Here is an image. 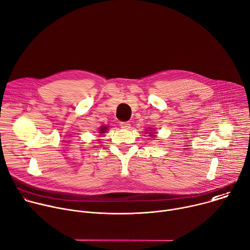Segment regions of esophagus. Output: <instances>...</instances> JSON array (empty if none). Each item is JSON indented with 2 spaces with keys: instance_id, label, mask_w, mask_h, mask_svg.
I'll return each mask as SVG.
<instances>
[{
  "instance_id": "obj_1",
  "label": "esophagus",
  "mask_w": 250,
  "mask_h": 250,
  "mask_svg": "<svg viewBox=\"0 0 250 250\" xmlns=\"http://www.w3.org/2000/svg\"><path fill=\"white\" fill-rule=\"evenodd\" d=\"M120 125H121L122 128H125V129L130 128V124H129L128 122H122V123L120 124Z\"/></svg>"
}]
</instances>
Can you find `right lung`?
<instances>
[{"instance_id":"1","label":"right lung","mask_w":250,"mask_h":250,"mask_svg":"<svg viewBox=\"0 0 250 250\" xmlns=\"http://www.w3.org/2000/svg\"><path fill=\"white\" fill-rule=\"evenodd\" d=\"M106 128H108V127H106V126H102L101 128H100V132L101 133H103V132H105V129Z\"/></svg>"}]
</instances>
